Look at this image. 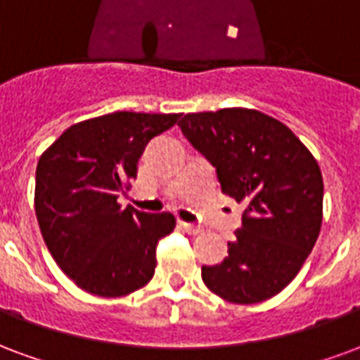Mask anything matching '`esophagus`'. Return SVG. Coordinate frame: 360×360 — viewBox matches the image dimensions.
Wrapping results in <instances>:
<instances>
[{
    "instance_id": "esophagus-1",
    "label": "esophagus",
    "mask_w": 360,
    "mask_h": 360,
    "mask_svg": "<svg viewBox=\"0 0 360 360\" xmlns=\"http://www.w3.org/2000/svg\"><path fill=\"white\" fill-rule=\"evenodd\" d=\"M180 228H182V230H186V232H188L190 236H198L203 232V228L195 226V224H190V222H180Z\"/></svg>"
}]
</instances>
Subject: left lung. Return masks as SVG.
<instances>
[{
  "instance_id": "1",
  "label": "left lung",
  "mask_w": 360,
  "mask_h": 360,
  "mask_svg": "<svg viewBox=\"0 0 360 360\" xmlns=\"http://www.w3.org/2000/svg\"><path fill=\"white\" fill-rule=\"evenodd\" d=\"M178 126L217 169L222 193L245 203L228 257L203 266L212 293L238 305L274 297L297 276L322 226V172L290 128L255 109L190 112Z\"/></svg>"
}]
</instances>
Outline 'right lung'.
<instances>
[{
    "label": "right lung",
    "instance_id": "obj_1",
    "mask_svg": "<svg viewBox=\"0 0 360 360\" xmlns=\"http://www.w3.org/2000/svg\"><path fill=\"white\" fill-rule=\"evenodd\" d=\"M180 115L117 111L72 124L41 153L34 209L59 269L88 293L122 297L153 278L155 249L176 226L170 212L136 211L119 195L151 138Z\"/></svg>",
    "mask_w": 360,
    "mask_h": 360
}]
</instances>
